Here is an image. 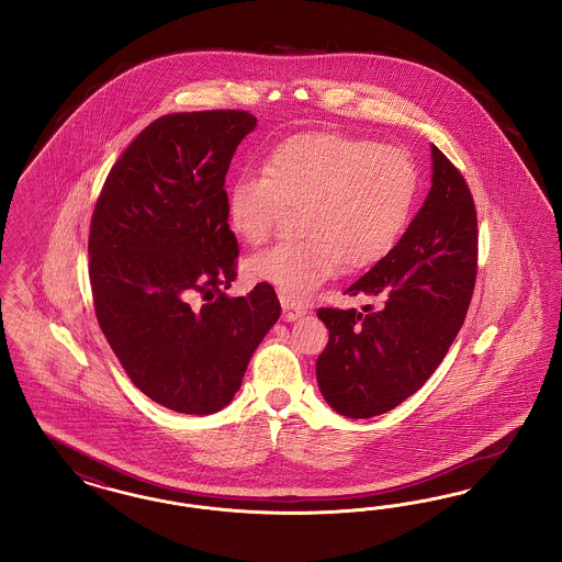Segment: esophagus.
Returning <instances> with one entry per match:
<instances>
[{"instance_id":"34e87169","label":"esophagus","mask_w":562,"mask_h":562,"mask_svg":"<svg viewBox=\"0 0 562 562\" xmlns=\"http://www.w3.org/2000/svg\"><path fill=\"white\" fill-rule=\"evenodd\" d=\"M279 297H281V304H283V318H285V321H295V318H300V316L306 314V308H304L302 304L290 300L288 295H279Z\"/></svg>"}]
</instances>
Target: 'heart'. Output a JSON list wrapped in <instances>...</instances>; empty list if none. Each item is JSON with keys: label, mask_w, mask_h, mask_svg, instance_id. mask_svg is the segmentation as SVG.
<instances>
[{"label": "heart", "mask_w": 562, "mask_h": 562, "mask_svg": "<svg viewBox=\"0 0 562 562\" xmlns=\"http://www.w3.org/2000/svg\"><path fill=\"white\" fill-rule=\"evenodd\" d=\"M416 168L394 146L344 133H304L274 147L262 177L237 179L227 195L231 229L260 246L285 209L297 210L302 237L258 251L251 279L291 297L306 295L341 265L364 269L394 248L415 204Z\"/></svg>", "instance_id": "b5f03b06"}]
</instances>
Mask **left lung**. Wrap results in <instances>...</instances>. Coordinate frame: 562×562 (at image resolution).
I'll return each instance as SVG.
<instances>
[{
  "label": "left lung",
  "instance_id": "8db88e82",
  "mask_svg": "<svg viewBox=\"0 0 562 562\" xmlns=\"http://www.w3.org/2000/svg\"><path fill=\"white\" fill-rule=\"evenodd\" d=\"M434 186L402 239L346 293L362 311L323 306L329 341L316 381L339 415H383L418 392L464 323L477 279V210L464 177L436 146Z\"/></svg>",
  "mask_w": 562,
  "mask_h": 562
}]
</instances>
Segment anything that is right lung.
<instances>
[{
  "label": "right lung",
  "instance_id": "add662e5",
  "mask_svg": "<svg viewBox=\"0 0 562 562\" xmlns=\"http://www.w3.org/2000/svg\"><path fill=\"white\" fill-rule=\"evenodd\" d=\"M256 116H160L110 168L89 229V281L105 339L137 390L183 415L225 408L279 318L269 283L229 297L239 246L225 177Z\"/></svg>",
  "mask_w": 562,
  "mask_h": 562
}]
</instances>
